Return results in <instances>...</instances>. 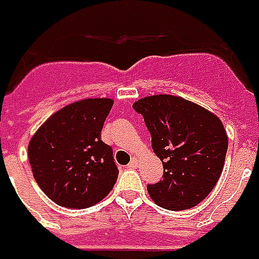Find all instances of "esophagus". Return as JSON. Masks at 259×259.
Returning <instances> with one entry per match:
<instances>
[{
	"mask_svg": "<svg viewBox=\"0 0 259 259\" xmlns=\"http://www.w3.org/2000/svg\"><path fill=\"white\" fill-rule=\"evenodd\" d=\"M139 165V160L136 158H132L131 162H130V164H128V167H131V168H136Z\"/></svg>",
	"mask_w": 259,
	"mask_h": 259,
	"instance_id": "1",
	"label": "esophagus"
}]
</instances>
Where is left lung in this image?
<instances>
[{"instance_id": "8db88e82", "label": "left lung", "mask_w": 259, "mask_h": 259, "mask_svg": "<svg viewBox=\"0 0 259 259\" xmlns=\"http://www.w3.org/2000/svg\"><path fill=\"white\" fill-rule=\"evenodd\" d=\"M134 108L144 116L152 150L163 163V179L147 186L151 199L181 211L200 203L212 191L227 152V134L217 115L172 95L139 99Z\"/></svg>"}]
</instances>
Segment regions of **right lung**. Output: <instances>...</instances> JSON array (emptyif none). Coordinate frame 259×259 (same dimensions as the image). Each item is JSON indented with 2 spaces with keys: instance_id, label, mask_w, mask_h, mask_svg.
Instances as JSON below:
<instances>
[{
  "instance_id": "obj_1",
  "label": "right lung",
  "mask_w": 259,
  "mask_h": 259,
  "mask_svg": "<svg viewBox=\"0 0 259 259\" xmlns=\"http://www.w3.org/2000/svg\"><path fill=\"white\" fill-rule=\"evenodd\" d=\"M113 105L108 97H90L56 111L28 144L33 177L59 206L87 208L108 195L119 169L112 148L101 140Z\"/></svg>"
}]
</instances>
